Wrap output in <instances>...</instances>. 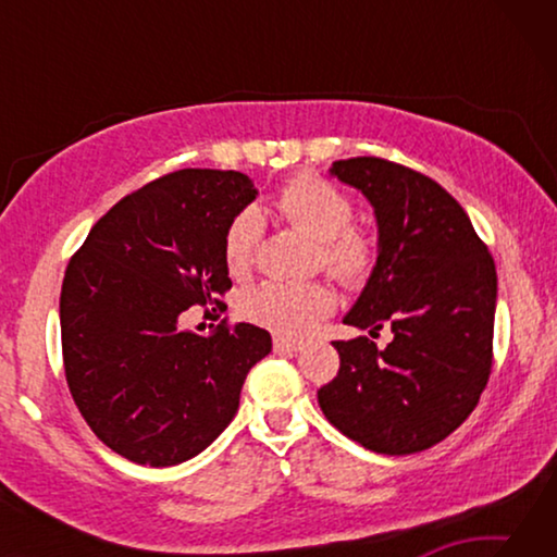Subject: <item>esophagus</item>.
Returning <instances> with one entry per match:
<instances>
[{"instance_id": "1", "label": "esophagus", "mask_w": 557, "mask_h": 557, "mask_svg": "<svg viewBox=\"0 0 557 557\" xmlns=\"http://www.w3.org/2000/svg\"><path fill=\"white\" fill-rule=\"evenodd\" d=\"M272 348H275L277 354H297L301 344L299 342H289V338H282V336H275L272 338Z\"/></svg>"}]
</instances>
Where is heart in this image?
<instances>
[{"instance_id":"obj_1","label":"heart","mask_w":557,"mask_h":557,"mask_svg":"<svg viewBox=\"0 0 557 557\" xmlns=\"http://www.w3.org/2000/svg\"><path fill=\"white\" fill-rule=\"evenodd\" d=\"M275 209L282 221L317 243L319 262L344 285H361L375 265V240L363 225L351 223L354 201L342 188L317 174H297L280 188ZM262 221L252 209L233 215L223 233V262L233 277L256 265ZM336 305L322 282H262L243 297V314L282 336H305Z\"/></svg>"}]
</instances>
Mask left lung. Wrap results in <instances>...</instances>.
Wrapping results in <instances>:
<instances>
[{
	"label": "left lung",
	"mask_w": 557,
	"mask_h": 557,
	"mask_svg": "<svg viewBox=\"0 0 557 557\" xmlns=\"http://www.w3.org/2000/svg\"><path fill=\"white\" fill-rule=\"evenodd\" d=\"M332 174L371 201L379 260L344 324L391 326L334 342L338 373L319 408L348 440L379 455H412L451 435L486 388L494 363L496 265L465 209L430 176L381 157L338 159Z\"/></svg>",
	"instance_id": "1"
}]
</instances>
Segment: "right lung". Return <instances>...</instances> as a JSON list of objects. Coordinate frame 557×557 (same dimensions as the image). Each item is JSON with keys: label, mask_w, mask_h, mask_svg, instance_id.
Returning <instances> with one entry per match:
<instances>
[{"label": "right lung", "mask_w": 557, "mask_h": 557, "mask_svg": "<svg viewBox=\"0 0 557 557\" xmlns=\"http://www.w3.org/2000/svg\"><path fill=\"white\" fill-rule=\"evenodd\" d=\"M256 194L233 169L164 174L112 206L65 268V383L96 437L135 465L172 467L209 447L270 354L260 326L223 319L201 336L178 322L194 305L225 307L223 233Z\"/></svg>", "instance_id": "obj_1"}]
</instances>
